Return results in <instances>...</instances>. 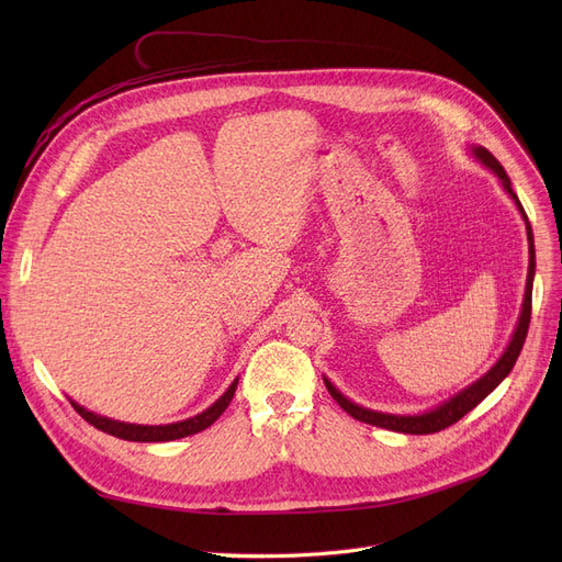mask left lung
Masks as SVG:
<instances>
[{
  "instance_id": "1",
  "label": "left lung",
  "mask_w": 562,
  "mask_h": 562,
  "mask_svg": "<svg viewBox=\"0 0 562 562\" xmlns=\"http://www.w3.org/2000/svg\"><path fill=\"white\" fill-rule=\"evenodd\" d=\"M471 157H474L476 161H481L485 168H490L496 177L501 187H504V191L515 200L517 210L526 223V236H528V276H526V289H524V303H521V312H519V318H517V326H515V333L506 346V350L501 352V358L494 362V367L483 373L476 382H471V385H467L464 390H460L458 394H453L451 398L441 401L439 405L426 409V412H419V415H392V412H378V409H371V407H364V405H358L352 403L348 396H344L333 382L323 375V382H326V387L330 392V396L348 412V415L352 419L358 422H364V424H371V426H378V428H387V430H394V432H405V435H430V432H439L445 430L449 426H453L456 422H460L467 412L474 409L485 396H490L501 382L506 380V375L513 371L519 352H521V346L526 341V333H528V323H530V299H533V278H536V246H533V229H530V223H528V216L524 212V206L517 198V193L513 191V184H510V177L506 175L504 166H501L494 155L487 150V147L483 145H471L469 147Z\"/></svg>"
}]
</instances>
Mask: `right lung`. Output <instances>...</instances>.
<instances>
[{
	"instance_id": "obj_1",
	"label": "right lung",
	"mask_w": 562,
	"mask_h": 562,
	"mask_svg": "<svg viewBox=\"0 0 562 562\" xmlns=\"http://www.w3.org/2000/svg\"><path fill=\"white\" fill-rule=\"evenodd\" d=\"M236 385H239V378H234L232 385L225 390V394L212 403L210 407H206L204 412H200V415L195 417H189L184 422H175V424H161V426H143V424H125V422H115V419H109V417H102V415H95V412L86 409L83 405L72 403V407L79 412V415L95 426L98 430L102 432H109L113 437H121V439H127V441H172V439H180V437H189V435H195L204 428H210L223 412L225 407L229 405L234 392H236Z\"/></svg>"
}]
</instances>
